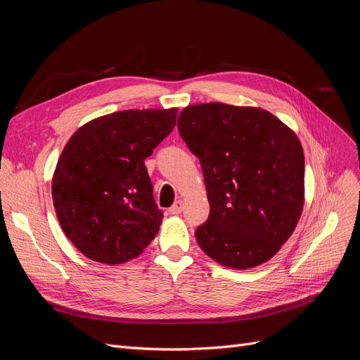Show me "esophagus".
Masks as SVG:
<instances>
[{
	"mask_svg": "<svg viewBox=\"0 0 360 360\" xmlns=\"http://www.w3.org/2000/svg\"><path fill=\"white\" fill-rule=\"evenodd\" d=\"M181 210H183V202H181L180 200L176 201V202H174V204L169 207V213H171V214H180Z\"/></svg>",
	"mask_w": 360,
	"mask_h": 360,
	"instance_id": "1",
	"label": "esophagus"
}]
</instances>
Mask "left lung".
Here are the masks:
<instances>
[{
	"label": "left lung",
	"instance_id": "left-lung-1",
	"mask_svg": "<svg viewBox=\"0 0 360 360\" xmlns=\"http://www.w3.org/2000/svg\"><path fill=\"white\" fill-rule=\"evenodd\" d=\"M177 127L200 159L210 214L195 231L222 266L249 269L274 257L303 209L300 141L261 108L202 103L184 108Z\"/></svg>",
	"mask_w": 360,
	"mask_h": 360
}]
</instances>
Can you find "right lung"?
Instances as JSON below:
<instances>
[{
	"instance_id": "1",
	"label": "right lung",
	"mask_w": 360,
	"mask_h": 360,
	"mask_svg": "<svg viewBox=\"0 0 360 360\" xmlns=\"http://www.w3.org/2000/svg\"><path fill=\"white\" fill-rule=\"evenodd\" d=\"M176 118V108L120 111L69 139L53 172L52 200L64 234L85 257L122 264L156 237L163 213L144 160Z\"/></svg>"
}]
</instances>
